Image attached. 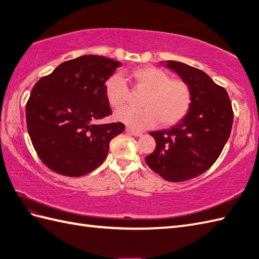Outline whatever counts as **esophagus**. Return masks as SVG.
I'll return each instance as SVG.
<instances>
[{
  "label": "esophagus",
  "instance_id": "obj_1",
  "mask_svg": "<svg viewBox=\"0 0 259 259\" xmlns=\"http://www.w3.org/2000/svg\"><path fill=\"white\" fill-rule=\"evenodd\" d=\"M125 131L127 132L128 134L133 135V136H142V133H141V132H137V131H135V130H133V128H131V127H126V128H125Z\"/></svg>",
  "mask_w": 259,
  "mask_h": 259
}]
</instances>
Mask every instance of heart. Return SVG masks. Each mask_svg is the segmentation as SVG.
Masks as SVG:
<instances>
[{"instance_id": "obj_1", "label": "heart", "mask_w": 259, "mask_h": 259, "mask_svg": "<svg viewBox=\"0 0 259 259\" xmlns=\"http://www.w3.org/2000/svg\"><path fill=\"white\" fill-rule=\"evenodd\" d=\"M134 87L145 91L141 109L123 108L116 111L115 118L131 127L142 130L159 125L167 127L184 118L191 106L192 91L184 79L171 78L161 68L143 66L128 74ZM105 97L112 108H121L127 101L128 88L121 75L114 74L105 82Z\"/></svg>"}]
</instances>
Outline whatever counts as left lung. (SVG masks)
<instances>
[{"label": "left lung", "instance_id": "1", "mask_svg": "<svg viewBox=\"0 0 259 259\" xmlns=\"http://www.w3.org/2000/svg\"><path fill=\"white\" fill-rule=\"evenodd\" d=\"M167 67L188 82L192 102L172 127L150 132L156 148L145 160L165 180L181 182L198 177L217 161L230 137L234 114L228 92L205 72L172 60Z\"/></svg>", "mask_w": 259, "mask_h": 259}]
</instances>
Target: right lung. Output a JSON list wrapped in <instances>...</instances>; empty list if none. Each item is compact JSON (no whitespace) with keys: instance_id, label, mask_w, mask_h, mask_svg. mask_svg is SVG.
I'll return each mask as SVG.
<instances>
[{"instance_id":"right-lung-1","label":"right lung","mask_w":259,"mask_h":259,"mask_svg":"<svg viewBox=\"0 0 259 259\" xmlns=\"http://www.w3.org/2000/svg\"><path fill=\"white\" fill-rule=\"evenodd\" d=\"M121 62L84 55L62 62L34 85L26 103V124L37 155L53 171L81 177L104 161L121 122L96 125L112 114L105 82Z\"/></svg>"}]
</instances>
